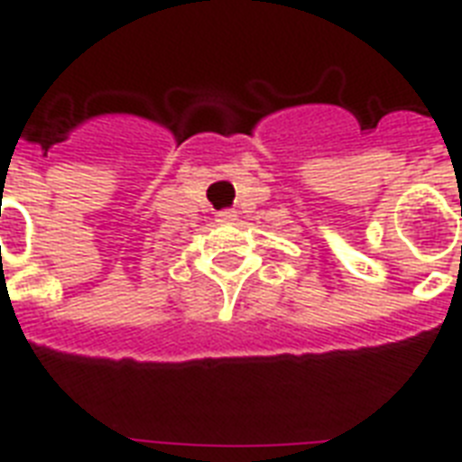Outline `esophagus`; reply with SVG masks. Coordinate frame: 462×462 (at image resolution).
I'll list each match as a JSON object with an SVG mask.
<instances>
[{
	"label": "esophagus",
	"instance_id": "34e87169",
	"mask_svg": "<svg viewBox=\"0 0 462 462\" xmlns=\"http://www.w3.org/2000/svg\"><path fill=\"white\" fill-rule=\"evenodd\" d=\"M216 220L223 225L235 223V220H237V210H220V213L216 216Z\"/></svg>",
	"mask_w": 462,
	"mask_h": 462
}]
</instances>
